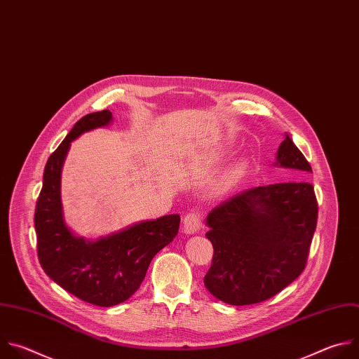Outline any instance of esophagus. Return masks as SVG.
I'll return each instance as SVG.
<instances>
[{
	"label": "esophagus",
	"instance_id": "34e87169",
	"mask_svg": "<svg viewBox=\"0 0 359 359\" xmlns=\"http://www.w3.org/2000/svg\"><path fill=\"white\" fill-rule=\"evenodd\" d=\"M201 226H202V224H201V215L199 213L191 212L184 218V225H182L184 233H187V235L198 233Z\"/></svg>",
	"mask_w": 359,
	"mask_h": 359
}]
</instances>
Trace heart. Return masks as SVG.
<instances>
[{"label":"heart","mask_w":359,"mask_h":359,"mask_svg":"<svg viewBox=\"0 0 359 359\" xmlns=\"http://www.w3.org/2000/svg\"><path fill=\"white\" fill-rule=\"evenodd\" d=\"M248 168H249V164H248L246 160H241V161H238L236 164H233V165L225 172V175L222 177V180H221V182H219V189L224 191V192L228 191V189H231V188L246 174Z\"/></svg>","instance_id":"heart-1"}]
</instances>
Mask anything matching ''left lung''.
<instances>
[{
    "label": "left lung",
    "mask_w": 359,
    "mask_h": 359,
    "mask_svg": "<svg viewBox=\"0 0 359 359\" xmlns=\"http://www.w3.org/2000/svg\"><path fill=\"white\" fill-rule=\"evenodd\" d=\"M273 165L302 178L313 172L287 133ZM317 213L314 188L306 181L250 188L213 208L205 221L213 245L206 290L232 306L276 296L304 270Z\"/></svg>",
    "instance_id": "1"
}]
</instances>
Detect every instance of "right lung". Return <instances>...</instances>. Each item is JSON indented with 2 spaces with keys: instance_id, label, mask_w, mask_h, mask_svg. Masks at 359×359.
Segmentation results:
<instances>
[{
  "instance_id": "right-lung-1",
  "label": "right lung",
  "mask_w": 359,
  "mask_h": 359,
  "mask_svg": "<svg viewBox=\"0 0 359 359\" xmlns=\"http://www.w3.org/2000/svg\"><path fill=\"white\" fill-rule=\"evenodd\" d=\"M113 123L110 110L82 117L50 154L35 209L39 263L62 289L78 299L111 307L128 300L146 277L153 257L170 245L180 229V215L141 221L118 232L86 239L65 219L60 182L72 141Z\"/></svg>"
}]
</instances>
